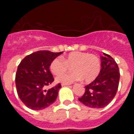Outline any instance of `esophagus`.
I'll return each instance as SVG.
<instances>
[{
    "label": "esophagus",
    "mask_w": 134,
    "mask_h": 134,
    "mask_svg": "<svg viewBox=\"0 0 134 134\" xmlns=\"http://www.w3.org/2000/svg\"><path fill=\"white\" fill-rule=\"evenodd\" d=\"M70 84L69 83H62V86H66V85H69Z\"/></svg>",
    "instance_id": "34e87169"
}]
</instances>
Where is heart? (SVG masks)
Here are the masks:
<instances>
[{
    "instance_id": "1",
    "label": "heart",
    "mask_w": 134,
    "mask_h": 134,
    "mask_svg": "<svg viewBox=\"0 0 134 134\" xmlns=\"http://www.w3.org/2000/svg\"><path fill=\"white\" fill-rule=\"evenodd\" d=\"M100 61L94 54L73 52L60 58H55L51 62L49 68L54 75L64 74L71 68L73 72L56 78L57 81L70 83L75 80H82L90 82L96 79L100 71Z\"/></svg>"
}]
</instances>
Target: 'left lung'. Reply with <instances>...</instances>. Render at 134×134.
Segmentation results:
<instances>
[{"instance_id":"1","label":"left lung","mask_w":134,"mask_h":134,"mask_svg":"<svg viewBox=\"0 0 134 134\" xmlns=\"http://www.w3.org/2000/svg\"><path fill=\"white\" fill-rule=\"evenodd\" d=\"M101 69L95 80L85 86L79 101L87 107L103 108L115 97L119 86L120 73L118 64L109 55L101 56Z\"/></svg>"}]
</instances>
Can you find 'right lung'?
I'll list each match as a JSON object with an SVG mask.
<instances>
[{"mask_svg": "<svg viewBox=\"0 0 134 134\" xmlns=\"http://www.w3.org/2000/svg\"><path fill=\"white\" fill-rule=\"evenodd\" d=\"M62 53L37 51L27 55L20 62L15 76L16 91L21 101L28 108L43 109L55 100L61 84L48 90L45 88L54 80L49 70L51 62Z\"/></svg>", "mask_w": 134, "mask_h": 134, "instance_id": "obj_1", "label": "right lung"}]
</instances>
